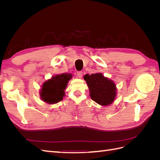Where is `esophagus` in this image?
<instances>
[{
    "instance_id": "esophagus-1",
    "label": "esophagus",
    "mask_w": 160,
    "mask_h": 160,
    "mask_svg": "<svg viewBox=\"0 0 160 160\" xmlns=\"http://www.w3.org/2000/svg\"><path fill=\"white\" fill-rule=\"evenodd\" d=\"M77 77H79V78H81L82 76H83V72H82V71H79V72H77Z\"/></svg>"
}]
</instances>
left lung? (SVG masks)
I'll list each match as a JSON object with an SVG mask.
<instances>
[{"instance_id":"obj_1","label":"left lung","mask_w":160,"mask_h":160,"mask_svg":"<svg viewBox=\"0 0 160 160\" xmlns=\"http://www.w3.org/2000/svg\"><path fill=\"white\" fill-rule=\"evenodd\" d=\"M89 89V95L92 100L102 106H108L112 103L117 95V88L114 81L105 77L102 73L85 75Z\"/></svg>"}]
</instances>
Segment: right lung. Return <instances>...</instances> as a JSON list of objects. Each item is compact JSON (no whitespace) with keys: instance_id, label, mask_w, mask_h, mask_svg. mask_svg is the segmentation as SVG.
<instances>
[{"instance_id":"add662e5","label":"right lung","mask_w":160,"mask_h":160,"mask_svg":"<svg viewBox=\"0 0 160 160\" xmlns=\"http://www.w3.org/2000/svg\"><path fill=\"white\" fill-rule=\"evenodd\" d=\"M71 78L72 74L67 72L52 76L45 81L40 89L41 99L51 105L59 103L65 97V90Z\"/></svg>"}]
</instances>
